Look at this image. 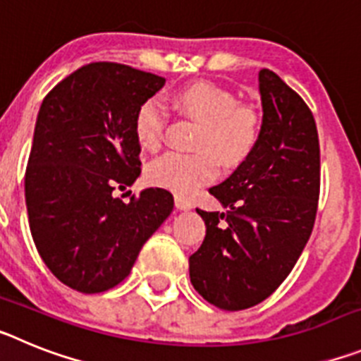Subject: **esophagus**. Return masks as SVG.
<instances>
[{"label":"esophagus","instance_id":"1","mask_svg":"<svg viewBox=\"0 0 361 361\" xmlns=\"http://www.w3.org/2000/svg\"><path fill=\"white\" fill-rule=\"evenodd\" d=\"M175 208L180 209V212H190L191 208H193V204L190 202L188 199H184V197H175Z\"/></svg>","mask_w":361,"mask_h":361}]
</instances>
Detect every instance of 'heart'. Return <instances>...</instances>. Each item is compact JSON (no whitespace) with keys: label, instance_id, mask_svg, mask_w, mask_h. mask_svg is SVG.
<instances>
[{"label":"heart","instance_id":"b5f03b06","mask_svg":"<svg viewBox=\"0 0 361 361\" xmlns=\"http://www.w3.org/2000/svg\"><path fill=\"white\" fill-rule=\"evenodd\" d=\"M173 104L202 124L195 145L200 153H166L149 162L146 178L152 186L191 197L219 173L215 157L231 166L253 152L258 141V119L251 110L238 106L231 92L209 82H195L178 90L173 95ZM164 121V106L157 99H146L137 108L133 123L137 142L146 149L157 148L162 141Z\"/></svg>","mask_w":361,"mask_h":361}]
</instances>
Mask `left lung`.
Returning <instances> with one entry per match:
<instances>
[{
  "label": "left lung",
  "mask_w": 361,
  "mask_h": 361,
  "mask_svg": "<svg viewBox=\"0 0 361 361\" xmlns=\"http://www.w3.org/2000/svg\"><path fill=\"white\" fill-rule=\"evenodd\" d=\"M262 126L253 152L209 188L226 213L197 209L206 237L190 257L195 291L240 311L288 279L311 237L320 195V145L311 110L275 72H258Z\"/></svg>",
  "instance_id": "obj_1"
}]
</instances>
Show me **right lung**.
Listing matches in <instances>:
<instances>
[{
	"instance_id": "obj_1",
	"label": "right lung",
	"mask_w": 361,
	"mask_h": 361,
	"mask_svg": "<svg viewBox=\"0 0 361 361\" xmlns=\"http://www.w3.org/2000/svg\"><path fill=\"white\" fill-rule=\"evenodd\" d=\"M164 81L132 66L92 63L41 103L25 175L28 224L43 262L75 291L103 293L123 282L173 209L162 188L130 202L114 195L141 173L137 108Z\"/></svg>"
}]
</instances>
